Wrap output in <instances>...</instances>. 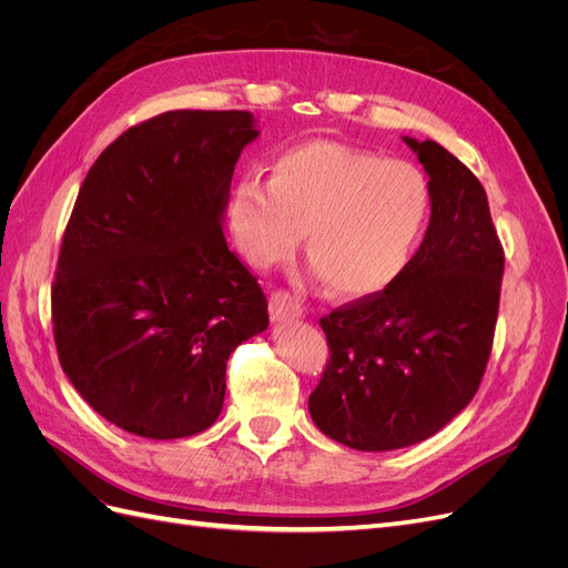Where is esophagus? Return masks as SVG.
I'll use <instances>...</instances> for the list:
<instances>
[{"mask_svg": "<svg viewBox=\"0 0 568 568\" xmlns=\"http://www.w3.org/2000/svg\"><path fill=\"white\" fill-rule=\"evenodd\" d=\"M303 313L301 303L288 294V291H274L270 296V317L274 322H286V320H298Z\"/></svg>", "mask_w": 568, "mask_h": 568, "instance_id": "1", "label": "esophagus"}]
</instances>
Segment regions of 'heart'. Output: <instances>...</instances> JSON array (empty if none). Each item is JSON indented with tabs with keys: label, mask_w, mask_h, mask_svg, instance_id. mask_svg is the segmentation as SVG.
<instances>
[{
	"label": "heart",
	"mask_w": 568,
	"mask_h": 568,
	"mask_svg": "<svg viewBox=\"0 0 568 568\" xmlns=\"http://www.w3.org/2000/svg\"><path fill=\"white\" fill-rule=\"evenodd\" d=\"M432 209L419 168L315 140L274 156L267 182L239 178L227 222L236 248L257 270L286 261L305 232L313 277L329 282L341 298H369L409 267Z\"/></svg>",
	"instance_id": "heart-1"
}]
</instances>
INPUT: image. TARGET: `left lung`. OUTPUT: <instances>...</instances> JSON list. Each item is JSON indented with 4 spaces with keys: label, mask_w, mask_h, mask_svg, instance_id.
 I'll return each instance as SVG.
<instances>
[{
    "label": "left lung",
    "mask_w": 568,
    "mask_h": 568,
    "mask_svg": "<svg viewBox=\"0 0 568 568\" xmlns=\"http://www.w3.org/2000/svg\"><path fill=\"white\" fill-rule=\"evenodd\" d=\"M403 142L432 186L426 236L386 291L320 320L332 353L307 400L324 436L363 453L426 440L471 403L505 272L484 184L440 144Z\"/></svg>",
    "instance_id": "left-lung-1"
}]
</instances>
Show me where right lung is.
I'll use <instances>...</instances> for the list:
<instances>
[{"label":"right lung","mask_w":568,"mask_h":568,"mask_svg":"<svg viewBox=\"0 0 568 568\" xmlns=\"http://www.w3.org/2000/svg\"><path fill=\"white\" fill-rule=\"evenodd\" d=\"M255 136L248 111H168L120 134L80 186L51 322L65 376L123 432H205L230 355L267 329L263 288L222 234Z\"/></svg>","instance_id":"obj_1"}]
</instances>
